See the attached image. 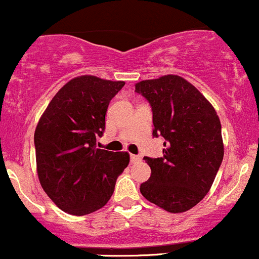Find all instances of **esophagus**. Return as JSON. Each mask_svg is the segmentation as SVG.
Wrapping results in <instances>:
<instances>
[{
  "label": "esophagus",
  "mask_w": 259,
  "mask_h": 259,
  "mask_svg": "<svg viewBox=\"0 0 259 259\" xmlns=\"http://www.w3.org/2000/svg\"><path fill=\"white\" fill-rule=\"evenodd\" d=\"M130 160H132L133 163H136V162L141 161V157L138 155H130Z\"/></svg>",
  "instance_id": "obj_1"
}]
</instances>
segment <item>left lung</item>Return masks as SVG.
Wrapping results in <instances>:
<instances>
[{
	"label": "left lung",
	"mask_w": 259,
	"mask_h": 259,
	"mask_svg": "<svg viewBox=\"0 0 259 259\" xmlns=\"http://www.w3.org/2000/svg\"><path fill=\"white\" fill-rule=\"evenodd\" d=\"M152 108L153 136H163V156L145 157L151 177L145 198L166 211L192 209L211 188L224 158L220 119L211 103L186 78L164 75L135 84Z\"/></svg>",
	"instance_id": "1"
}]
</instances>
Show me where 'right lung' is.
<instances>
[{"label":"right lung","mask_w":259,"mask_h":259,"mask_svg":"<svg viewBox=\"0 0 259 259\" xmlns=\"http://www.w3.org/2000/svg\"><path fill=\"white\" fill-rule=\"evenodd\" d=\"M125 84L97 76L70 79L51 99L34 133L36 173L56 206L82 217L108 203L129 153L96 149L109 102Z\"/></svg>","instance_id":"obj_1"}]
</instances>
